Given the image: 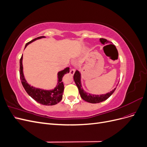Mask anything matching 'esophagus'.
<instances>
[{"instance_id":"obj_1","label":"esophagus","mask_w":147,"mask_h":147,"mask_svg":"<svg viewBox=\"0 0 147 147\" xmlns=\"http://www.w3.org/2000/svg\"><path fill=\"white\" fill-rule=\"evenodd\" d=\"M75 69H71L70 70V74L71 75H73L74 74H75Z\"/></svg>"}]
</instances>
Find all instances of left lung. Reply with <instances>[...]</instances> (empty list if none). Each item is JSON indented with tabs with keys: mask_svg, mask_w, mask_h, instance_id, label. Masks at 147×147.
I'll return each instance as SVG.
<instances>
[{
	"mask_svg": "<svg viewBox=\"0 0 147 147\" xmlns=\"http://www.w3.org/2000/svg\"><path fill=\"white\" fill-rule=\"evenodd\" d=\"M100 42L102 44V45H105L107 43H109V41L105 38H100L99 39ZM74 82L76 84L78 88L79 93L80 94V96L82 98L88 102L92 104H96L99 103V102H103L107 99L109 97L112 95L114 91L116 90V88H114L112 91H111L106 94H90V93L86 92L85 91L83 90V88L82 86V82H81V74L78 70H76V72H75L74 75Z\"/></svg>",
	"mask_w": 147,
	"mask_h": 147,
	"instance_id": "obj_1",
	"label": "left lung"
}]
</instances>
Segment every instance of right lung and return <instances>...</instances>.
<instances>
[{
  "label": "right lung",
  "instance_id": "obj_1",
  "mask_svg": "<svg viewBox=\"0 0 147 147\" xmlns=\"http://www.w3.org/2000/svg\"><path fill=\"white\" fill-rule=\"evenodd\" d=\"M43 38H45V37L41 36L33 39L32 40L26 44L25 48L30 43L37 40ZM20 74L21 83L23 84L26 91L33 99L37 101L38 103L45 105H54L59 103L63 99V94L64 89V84L62 82V80H63V77L65 74L69 73V67H66L57 73V83L54 88L51 89V90H44V89L35 88L33 86H31L26 81L23 73V55L20 59Z\"/></svg>",
  "mask_w": 147,
  "mask_h": 147
}]
</instances>
